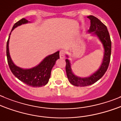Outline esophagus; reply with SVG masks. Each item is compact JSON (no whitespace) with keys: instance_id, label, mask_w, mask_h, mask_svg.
Returning <instances> with one entry per match:
<instances>
[{"instance_id":"34e87169","label":"esophagus","mask_w":121,"mask_h":121,"mask_svg":"<svg viewBox=\"0 0 121 121\" xmlns=\"http://www.w3.org/2000/svg\"><path fill=\"white\" fill-rule=\"evenodd\" d=\"M65 54H66V50H61L60 51V53H59L60 57L61 59L65 58Z\"/></svg>"}]
</instances>
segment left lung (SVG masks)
Instances as JSON below:
<instances>
[{
  "instance_id": "left-lung-1",
  "label": "left lung",
  "mask_w": 121,
  "mask_h": 121,
  "mask_svg": "<svg viewBox=\"0 0 121 121\" xmlns=\"http://www.w3.org/2000/svg\"><path fill=\"white\" fill-rule=\"evenodd\" d=\"M87 18L90 19L91 22V25L88 32L89 33L94 32V34H96L102 42L104 49V57H103V62L99 69L90 77L87 78H80L73 75L71 70V64L69 60L67 59L65 60L66 61L65 69H66L68 79L72 85L78 87L90 86L94 82H97L104 75L105 72H106L110 60L111 40L106 26L103 24L98 18L94 16L90 15L87 17Z\"/></svg>"
}]
</instances>
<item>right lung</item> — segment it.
Returning <instances> with one entry per match:
<instances>
[{
	"instance_id": "add662e5",
	"label": "right lung",
	"mask_w": 121,
	"mask_h": 121,
	"mask_svg": "<svg viewBox=\"0 0 121 121\" xmlns=\"http://www.w3.org/2000/svg\"><path fill=\"white\" fill-rule=\"evenodd\" d=\"M27 22L28 20L25 18L18 21L13 25L11 31L19 25ZM10 35L7 41L6 56L8 65L12 73L21 81L31 87H40L47 84L50 77L52 68L55 65L56 60L59 59V52L47 56L39 65L33 68L23 69L16 66L11 58L9 52Z\"/></svg>"
}]
</instances>
